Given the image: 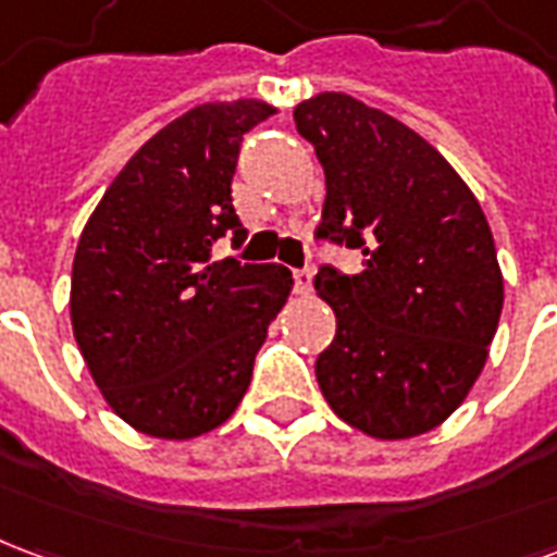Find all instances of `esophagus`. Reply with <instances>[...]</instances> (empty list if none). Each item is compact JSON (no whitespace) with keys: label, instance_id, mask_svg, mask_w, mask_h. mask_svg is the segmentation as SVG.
<instances>
[{"label":"esophagus","instance_id":"esophagus-1","mask_svg":"<svg viewBox=\"0 0 557 557\" xmlns=\"http://www.w3.org/2000/svg\"><path fill=\"white\" fill-rule=\"evenodd\" d=\"M292 277H295V292H298V295H307V292L313 289V271H310V268H298Z\"/></svg>","mask_w":557,"mask_h":557}]
</instances>
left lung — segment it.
<instances>
[{
  "label": "left lung",
  "mask_w": 557,
  "mask_h": 557,
  "mask_svg": "<svg viewBox=\"0 0 557 557\" xmlns=\"http://www.w3.org/2000/svg\"><path fill=\"white\" fill-rule=\"evenodd\" d=\"M325 170L315 238L361 250V274L319 268L337 334L315 379L355 430L399 442L435 430L474 387L502 319L504 277L483 208L447 160L343 91L295 107Z\"/></svg>",
  "instance_id": "1"
}]
</instances>
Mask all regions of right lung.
<instances>
[{
  "instance_id": "right-lung-1",
  "label": "right lung",
  "mask_w": 557,
  "mask_h": 557,
  "mask_svg": "<svg viewBox=\"0 0 557 557\" xmlns=\"http://www.w3.org/2000/svg\"><path fill=\"white\" fill-rule=\"evenodd\" d=\"M277 110L202 103L127 160L79 235L71 325L95 385L137 432L184 442L232 418L292 292L283 265L211 259L247 230L232 208L242 139Z\"/></svg>"
}]
</instances>
